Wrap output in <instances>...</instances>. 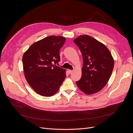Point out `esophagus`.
<instances>
[{
    "label": "esophagus",
    "instance_id": "obj_1",
    "mask_svg": "<svg viewBox=\"0 0 133 133\" xmlns=\"http://www.w3.org/2000/svg\"><path fill=\"white\" fill-rule=\"evenodd\" d=\"M68 72L69 74H71L72 72V70H70V69H68Z\"/></svg>",
    "mask_w": 133,
    "mask_h": 133
}]
</instances>
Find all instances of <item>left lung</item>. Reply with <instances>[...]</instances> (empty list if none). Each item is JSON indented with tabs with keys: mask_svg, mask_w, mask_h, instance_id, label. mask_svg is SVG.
<instances>
[{
	"mask_svg": "<svg viewBox=\"0 0 133 133\" xmlns=\"http://www.w3.org/2000/svg\"><path fill=\"white\" fill-rule=\"evenodd\" d=\"M74 42L81 50L83 58L82 77L76 83L86 94L96 93L109 81L114 61L106 46L90 36L81 35Z\"/></svg>",
	"mask_w": 133,
	"mask_h": 133,
	"instance_id": "8db88e82",
	"label": "left lung"
}]
</instances>
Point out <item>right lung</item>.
I'll return each mask as SVG.
<instances>
[{
  "instance_id": "right-lung-1",
  "label": "right lung",
  "mask_w": 133,
  "mask_h": 133,
  "mask_svg": "<svg viewBox=\"0 0 133 133\" xmlns=\"http://www.w3.org/2000/svg\"><path fill=\"white\" fill-rule=\"evenodd\" d=\"M66 39L49 36L32 44L24 53L23 64L25 78L31 88L42 96L57 92L66 78V70L56 65Z\"/></svg>"
}]
</instances>
